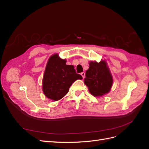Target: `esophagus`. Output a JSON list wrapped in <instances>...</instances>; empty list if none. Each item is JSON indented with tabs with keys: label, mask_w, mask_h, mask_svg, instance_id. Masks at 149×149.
<instances>
[{
	"label": "esophagus",
	"mask_w": 149,
	"mask_h": 149,
	"mask_svg": "<svg viewBox=\"0 0 149 149\" xmlns=\"http://www.w3.org/2000/svg\"><path fill=\"white\" fill-rule=\"evenodd\" d=\"M81 75H82V77L83 79L85 77V72H82V73H81Z\"/></svg>",
	"instance_id": "34e87169"
}]
</instances>
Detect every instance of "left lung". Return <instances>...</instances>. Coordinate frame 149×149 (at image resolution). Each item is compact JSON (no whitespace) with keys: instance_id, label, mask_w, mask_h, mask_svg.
<instances>
[{"instance_id":"1","label":"left lung","mask_w":149,"mask_h":149,"mask_svg":"<svg viewBox=\"0 0 149 149\" xmlns=\"http://www.w3.org/2000/svg\"><path fill=\"white\" fill-rule=\"evenodd\" d=\"M84 83L94 96H102L110 91L113 80L105 61L89 63V68L86 72Z\"/></svg>"}]
</instances>
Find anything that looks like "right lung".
Listing matches in <instances>:
<instances>
[{
	"label": "right lung",
	"instance_id": "1",
	"mask_svg": "<svg viewBox=\"0 0 149 149\" xmlns=\"http://www.w3.org/2000/svg\"><path fill=\"white\" fill-rule=\"evenodd\" d=\"M82 79L73 65H66V60L54 54L49 58L44 72L43 92L48 98L57 101L67 94L72 83Z\"/></svg>",
	"mask_w": 149,
	"mask_h": 149
}]
</instances>
